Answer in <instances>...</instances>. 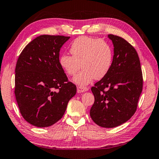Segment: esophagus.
<instances>
[{
  "label": "esophagus",
  "mask_w": 159,
  "mask_h": 159,
  "mask_svg": "<svg viewBox=\"0 0 159 159\" xmlns=\"http://www.w3.org/2000/svg\"><path fill=\"white\" fill-rule=\"evenodd\" d=\"M88 90H89V87L83 86V85H79V86H77L78 93H84V92L87 91Z\"/></svg>",
  "instance_id": "34e87169"
}]
</instances>
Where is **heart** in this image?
<instances>
[{"mask_svg":"<svg viewBox=\"0 0 159 159\" xmlns=\"http://www.w3.org/2000/svg\"><path fill=\"white\" fill-rule=\"evenodd\" d=\"M71 55L63 54L59 63L66 74L74 76V81L80 85H86L93 79L100 80L107 74L113 60L112 47L107 41L87 36L77 37L70 44Z\"/></svg>","mask_w":159,"mask_h":159,"instance_id":"1","label":"heart"}]
</instances>
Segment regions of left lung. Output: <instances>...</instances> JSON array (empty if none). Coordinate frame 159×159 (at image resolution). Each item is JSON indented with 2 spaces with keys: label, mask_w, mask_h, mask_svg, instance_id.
Wrapping results in <instances>:
<instances>
[{
  "label": "left lung",
  "mask_w": 159,
  "mask_h": 159,
  "mask_svg": "<svg viewBox=\"0 0 159 159\" xmlns=\"http://www.w3.org/2000/svg\"><path fill=\"white\" fill-rule=\"evenodd\" d=\"M108 37L114 45L112 64L107 74L91 88L95 101L90 115L95 124L112 128L134 115L142 92L143 75L134 47L117 35Z\"/></svg>",
  "instance_id": "obj_1"
}]
</instances>
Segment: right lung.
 Instances as JSON below:
<instances>
[{
	"mask_svg": "<svg viewBox=\"0 0 159 159\" xmlns=\"http://www.w3.org/2000/svg\"><path fill=\"white\" fill-rule=\"evenodd\" d=\"M70 37L44 34L24 48L16 66L15 95L20 112L30 124L49 127L64 115L76 86L68 80L59 52Z\"/></svg>",
	"mask_w": 159,
	"mask_h": 159,
	"instance_id": "1",
	"label": "right lung"
}]
</instances>
